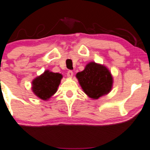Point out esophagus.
<instances>
[{"instance_id":"obj_1","label":"esophagus","mask_w":150,"mask_h":150,"mask_svg":"<svg viewBox=\"0 0 150 150\" xmlns=\"http://www.w3.org/2000/svg\"><path fill=\"white\" fill-rule=\"evenodd\" d=\"M67 76L69 77H72L73 76V72L72 71H69L67 72Z\"/></svg>"}]
</instances>
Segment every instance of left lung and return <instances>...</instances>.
I'll use <instances>...</instances> for the list:
<instances>
[{"instance_id":"1","label":"left lung","mask_w":150,"mask_h":150,"mask_svg":"<svg viewBox=\"0 0 150 150\" xmlns=\"http://www.w3.org/2000/svg\"><path fill=\"white\" fill-rule=\"evenodd\" d=\"M76 77L84 92L89 98L98 99L111 91L113 77L107 67L96 62H90Z\"/></svg>"}]
</instances>
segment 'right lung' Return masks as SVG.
Instances as JSON below:
<instances>
[{
	"mask_svg": "<svg viewBox=\"0 0 150 150\" xmlns=\"http://www.w3.org/2000/svg\"><path fill=\"white\" fill-rule=\"evenodd\" d=\"M63 76L60 73L45 71L32 82V90L41 100H48L57 91Z\"/></svg>",
	"mask_w": 150,
	"mask_h": 150,
	"instance_id": "add662e5",
	"label": "right lung"
}]
</instances>
